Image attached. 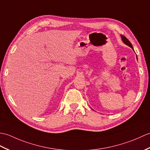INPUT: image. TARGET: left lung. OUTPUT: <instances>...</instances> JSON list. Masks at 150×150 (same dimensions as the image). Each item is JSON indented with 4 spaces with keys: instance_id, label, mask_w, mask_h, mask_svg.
<instances>
[{
    "instance_id": "obj_1",
    "label": "left lung",
    "mask_w": 150,
    "mask_h": 150,
    "mask_svg": "<svg viewBox=\"0 0 150 150\" xmlns=\"http://www.w3.org/2000/svg\"><path fill=\"white\" fill-rule=\"evenodd\" d=\"M121 39H122V42L125 43V44H126V45H127L128 46H129V47H130L132 49H134V48H133V46H132V44L130 43V42H129L128 40L126 38L125 36H123V35H121Z\"/></svg>"
}]
</instances>
